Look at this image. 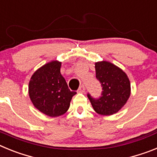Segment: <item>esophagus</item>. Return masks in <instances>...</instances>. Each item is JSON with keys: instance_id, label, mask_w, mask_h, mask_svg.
Wrapping results in <instances>:
<instances>
[{"instance_id": "esophagus-1", "label": "esophagus", "mask_w": 157, "mask_h": 157, "mask_svg": "<svg viewBox=\"0 0 157 157\" xmlns=\"http://www.w3.org/2000/svg\"><path fill=\"white\" fill-rule=\"evenodd\" d=\"M84 92H85V87L84 85H80L78 89V92L79 93H84Z\"/></svg>"}]
</instances>
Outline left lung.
Returning <instances> with one entry per match:
<instances>
[{"label":"left lung","instance_id":"obj_1","mask_svg":"<svg viewBox=\"0 0 157 157\" xmlns=\"http://www.w3.org/2000/svg\"><path fill=\"white\" fill-rule=\"evenodd\" d=\"M95 69L103 92L102 96L97 99L88 94L94 111L101 115L116 114L124 107L130 95L129 77L122 69L107 61L95 62Z\"/></svg>","mask_w":157,"mask_h":157}]
</instances>
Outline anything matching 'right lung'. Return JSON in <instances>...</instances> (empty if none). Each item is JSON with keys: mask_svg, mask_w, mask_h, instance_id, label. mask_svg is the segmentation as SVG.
Listing matches in <instances>:
<instances>
[{"mask_svg": "<svg viewBox=\"0 0 157 157\" xmlns=\"http://www.w3.org/2000/svg\"><path fill=\"white\" fill-rule=\"evenodd\" d=\"M62 62L54 60L41 66L31 76L28 93L34 107L47 116L58 117L69 110L72 97L65 78L61 74Z\"/></svg>", "mask_w": 157, "mask_h": 157, "instance_id": "add662e5", "label": "right lung"}]
</instances>
